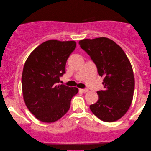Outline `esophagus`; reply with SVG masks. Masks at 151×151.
Masks as SVG:
<instances>
[{
    "instance_id": "esophagus-1",
    "label": "esophagus",
    "mask_w": 151,
    "mask_h": 151,
    "mask_svg": "<svg viewBox=\"0 0 151 151\" xmlns=\"http://www.w3.org/2000/svg\"><path fill=\"white\" fill-rule=\"evenodd\" d=\"M88 89L87 88H84V89H82V88H80V91H81V92H82V93H86L88 91Z\"/></svg>"
}]
</instances>
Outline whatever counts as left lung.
<instances>
[{
    "instance_id": "obj_1",
    "label": "left lung",
    "mask_w": 151,
    "mask_h": 151,
    "mask_svg": "<svg viewBox=\"0 0 151 151\" xmlns=\"http://www.w3.org/2000/svg\"><path fill=\"white\" fill-rule=\"evenodd\" d=\"M79 45L104 77V90L97 92L98 100L90 105L91 111L104 122L118 120L129 110L133 98L135 78L129 58L118 45L105 37L84 39Z\"/></svg>"
}]
</instances>
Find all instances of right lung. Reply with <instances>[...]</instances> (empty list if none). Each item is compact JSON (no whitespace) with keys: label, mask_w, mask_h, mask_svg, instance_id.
<instances>
[{"label":"right lung","mask_w":151,"mask_h":151,"mask_svg":"<svg viewBox=\"0 0 151 151\" xmlns=\"http://www.w3.org/2000/svg\"><path fill=\"white\" fill-rule=\"evenodd\" d=\"M75 41H45L27 59L22 74V90L27 107L41 122H54L65 115L78 88L58 84L65 73Z\"/></svg>","instance_id":"add662e5"}]
</instances>
